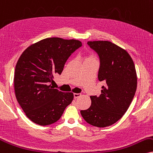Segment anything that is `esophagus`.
<instances>
[{"label":"esophagus","instance_id":"esophagus-1","mask_svg":"<svg viewBox=\"0 0 153 153\" xmlns=\"http://www.w3.org/2000/svg\"><path fill=\"white\" fill-rule=\"evenodd\" d=\"M74 97L75 99H77V98H79V97H81V94L74 93Z\"/></svg>","mask_w":153,"mask_h":153}]
</instances>
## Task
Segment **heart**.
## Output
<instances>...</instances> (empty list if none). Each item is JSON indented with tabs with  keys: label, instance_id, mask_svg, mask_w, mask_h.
Instances as JSON below:
<instances>
[{
	"label": "heart",
	"instance_id": "obj_1",
	"mask_svg": "<svg viewBox=\"0 0 153 153\" xmlns=\"http://www.w3.org/2000/svg\"><path fill=\"white\" fill-rule=\"evenodd\" d=\"M88 59H91V58H88Z\"/></svg>",
	"mask_w": 153,
	"mask_h": 153
}]
</instances>
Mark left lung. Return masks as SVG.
<instances>
[{
    "mask_svg": "<svg viewBox=\"0 0 153 153\" xmlns=\"http://www.w3.org/2000/svg\"><path fill=\"white\" fill-rule=\"evenodd\" d=\"M87 44L99 54L98 78L105 85L99 97H90L91 106L80 113L88 123L104 128L120 119L129 108L137 88L136 70L128 52L114 43L99 40Z\"/></svg>",
    "mask_w": 153,
    "mask_h": 153,
    "instance_id": "1",
    "label": "left lung"
}]
</instances>
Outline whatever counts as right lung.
Returning a JSON list of instances; mask_svg holds the SVG:
<instances>
[{"instance_id":"right-lung-1","label":"right lung","mask_w":153,"mask_h":153,"mask_svg":"<svg viewBox=\"0 0 153 153\" xmlns=\"http://www.w3.org/2000/svg\"><path fill=\"white\" fill-rule=\"evenodd\" d=\"M82 46L77 39L50 37L26 48L18 60L14 74L16 99L26 116L48 126L61 118L74 99L71 92L53 88L54 74H61L65 62Z\"/></svg>"}]
</instances>
